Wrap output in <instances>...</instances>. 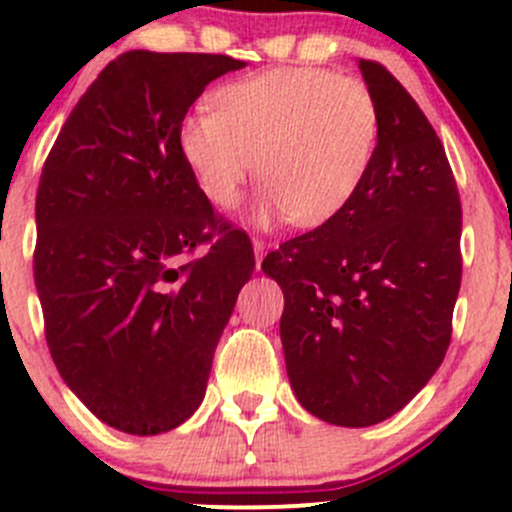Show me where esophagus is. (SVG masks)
Masks as SVG:
<instances>
[{
    "mask_svg": "<svg viewBox=\"0 0 512 512\" xmlns=\"http://www.w3.org/2000/svg\"><path fill=\"white\" fill-rule=\"evenodd\" d=\"M252 247H255V265H257V270H260L262 257H265V250H267V242H262V240H252Z\"/></svg>",
    "mask_w": 512,
    "mask_h": 512,
    "instance_id": "obj_1",
    "label": "esophagus"
}]
</instances>
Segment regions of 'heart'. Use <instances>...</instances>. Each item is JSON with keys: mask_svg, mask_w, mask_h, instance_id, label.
Segmentation results:
<instances>
[{"mask_svg": "<svg viewBox=\"0 0 512 512\" xmlns=\"http://www.w3.org/2000/svg\"><path fill=\"white\" fill-rule=\"evenodd\" d=\"M218 111L180 121L178 151L210 205L227 210L252 173L265 180L250 220L322 225L342 213L369 175L379 108L359 79L314 66H282L230 81Z\"/></svg>", "mask_w": 512, "mask_h": 512, "instance_id": "1", "label": "heart"}]
</instances>
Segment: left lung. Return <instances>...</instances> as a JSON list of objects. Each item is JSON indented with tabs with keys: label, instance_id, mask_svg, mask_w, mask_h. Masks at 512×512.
Listing matches in <instances>:
<instances>
[{
	"label": "left lung",
	"instance_id": "8db88e82",
	"mask_svg": "<svg viewBox=\"0 0 512 512\" xmlns=\"http://www.w3.org/2000/svg\"><path fill=\"white\" fill-rule=\"evenodd\" d=\"M379 146L352 203L262 262L285 292L280 319L299 404L364 428L404 409L451 344L461 289V198L443 143L409 91L359 59Z\"/></svg>",
	"mask_w": 512,
	"mask_h": 512
}]
</instances>
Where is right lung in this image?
<instances>
[{"label": "right lung", "mask_w": 512, "mask_h": 512, "mask_svg": "<svg viewBox=\"0 0 512 512\" xmlns=\"http://www.w3.org/2000/svg\"><path fill=\"white\" fill-rule=\"evenodd\" d=\"M245 61L126 51L66 118L36 193L34 282L61 379L103 423L156 436L195 414L255 270L250 237L208 203L178 128ZM208 256L188 261L195 246Z\"/></svg>", "instance_id": "right-lung-1"}]
</instances>
